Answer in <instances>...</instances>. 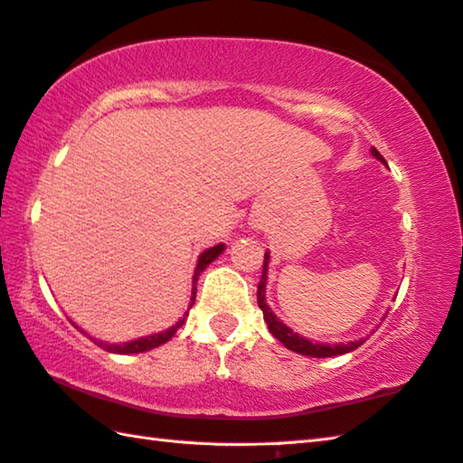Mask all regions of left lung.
Wrapping results in <instances>:
<instances>
[{
	"label": "left lung",
	"mask_w": 463,
	"mask_h": 463,
	"mask_svg": "<svg viewBox=\"0 0 463 463\" xmlns=\"http://www.w3.org/2000/svg\"><path fill=\"white\" fill-rule=\"evenodd\" d=\"M371 154L379 160L383 162V165L387 166L385 158L379 154L375 148H371ZM269 262H270V252L267 250L265 252V262H262V275H260V283L257 287V301H259V307L262 311V317H265V323L267 327L270 331V335H273L275 339H279L280 343L287 349H291L295 353H298V355H307V357H317V359H323V357H335V355H343V353H349V351H355L359 345H364L365 339L361 337L357 341H349V343H313L307 337H301V335L295 333L291 327H287V325L279 319V317L270 311V307L267 305V277H269Z\"/></svg>",
	"instance_id": "obj_1"
}]
</instances>
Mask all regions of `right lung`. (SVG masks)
I'll return each mask as SVG.
<instances>
[{"label": "right lung", "mask_w": 463, "mask_h": 463, "mask_svg": "<svg viewBox=\"0 0 463 463\" xmlns=\"http://www.w3.org/2000/svg\"><path fill=\"white\" fill-rule=\"evenodd\" d=\"M222 250H224V244L221 242V244H214V247H211V249H206L204 252H201V257H198L194 275H193V297H190L188 309H190V307H193L194 301H196V283H198V277H201L203 270H204L208 265H211V262H213L214 259H219V257L222 255ZM186 317H188V311H186V315L183 317V319H180L176 325H172L170 329L160 331V333H152V335H146V337H140V339H134V341H126V343H106V341H98V339H94V337H90V335H88L84 329H80L74 321H71V323H74L76 327L86 335V337L92 339V341L96 343V345L106 349L108 353H116V355H132V353H144V351H150V349H154V347L165 345V343L170 341L172 337H175V333H176L180 327H183V323L186 321Z\"/></svg>", "instance_id": "right-lung-1"}]
</instances>
